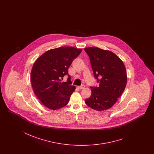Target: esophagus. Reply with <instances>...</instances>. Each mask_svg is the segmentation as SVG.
<instances>
[{"instance_id": "esophagus-1", "label": "esophagus", "mask_w": 154, "mask_h": 154, "mask_svg": "<svg viewBox=\"0 0 154 154\" xmlns=\"http://www.w3.org/2000/svg\"><path fill=\"white\" fill-rule=\"evenodd\" d=\"M85 87V86L84 85H82L80 86H78V88H79V90H81V89H84Z\"/></svg>"}]
</instances>
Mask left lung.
Wrapping results in <instances>:
<instances>
[{
	"instance_id": "left-lung-1",
	"label": "left lung",
	"mask_w": 154,
	"mask_h": 154,
	"mask_svg": "<svg viewBox=\"0 0 154 154\" xmlns=\"http://www.w3.org/2000/svg\"><path fill=\"white\" fill-rule=\"evenodd\" d=\"M95 79L99 86L90 87L91 95L85 99L86 104L95 110L101 111L112 107L126 87L127 76L122 61L110 51L98 47H87Z\"/></svg>"
}]
</instances>
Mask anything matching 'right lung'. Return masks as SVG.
Wrapping results in <instances>:
<instances>
[{
  "mask_svg": "<svg viewBox=\"0 0 154 154\" xmlns=\"http://www.w3.org/2000/svg\"><path fill=\"white\" fill-rule=\"evenodd\" d=\"M82 52L72 47H61L45 52L33 66L30 80L35 94L46 107L56 110L67 105L75 90L68 69ZM67 75V81L60 82Z\"/></svg>",
  "mask_w": 154,
  "mask_h": 154,
  "instance_id": "right-lung-1",
  "label": "right lung"
}]
</instances>
